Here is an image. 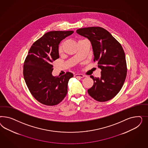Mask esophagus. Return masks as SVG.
<instances>
[{
  "mask_svg": "<svg viewBox=\"0 0 148 148\" xmlns=\"http://www.w3.org/2000/svg\"><path fill=\"white\" fill-rule=\"evenodd\" d=\"M74 77H79V78H83L85 76L82 74H76L74 75Z\"/></svg>",
  "mask_w": 148,
  "mask_h": 148,
  "instance_id": "esophagus-1",
  "label": "esophagus"
}]
</instances>
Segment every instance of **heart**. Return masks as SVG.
Here are the masks:
<instances>
[{
	"label": "heart",
	"mask_w": 148,
	"mask_h": 148,
	"mask_svg": "<svg viewBox=\"0 0 148 148\" xmlns=\"http://www.w3.org/2000/svg\"><path fill=\"white\" fill-rule=\"evenodd\" d=\"M62 45L63 43H62L61 45H60V47H59V48H58V51H59L60 53L62 51Z\"/></svg>",
	"instance_id": "1"
}]
</instances>
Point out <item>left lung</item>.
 <instances>
[{"mask_svg":"<svg viewBox=\"0 0 148 148\" xmlns=\"http://www.w3.org/2000/svg\"><path fill=\"white\" fill-rule=\"evenodd\" d=\"M76 32L90 40L94 61L98 62L101 70L100 77L90 76L94 84L88 90V94L100 102L112 99L121 90L126 76L125 55L121 45L101 27L81 28Z\"/></svg>","mask_w":148,"mask_h":148,"instance_id":"1","label":"left lung"}]
</instances>
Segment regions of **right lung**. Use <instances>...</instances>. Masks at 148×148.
Here are the masks:
<instances>
[{"label": "right lung", "instance_id": "1", "mask_svg": "<svg viewBox=\"0 0 148 148\" xmlns=\"http://www.w3.org/2000/svg\"><path fill=\"white\" fill-rule=\"evenodd\" d=\"M73 31H51L45 33L32 45L23 67L25 83L33 97L40 103L54 106L67 94L71 72L61 76L52 74L53 63L59 58L58 45Z\"/></svg>", "mask_w": 148, "mask_h": 148}]
</instances>
